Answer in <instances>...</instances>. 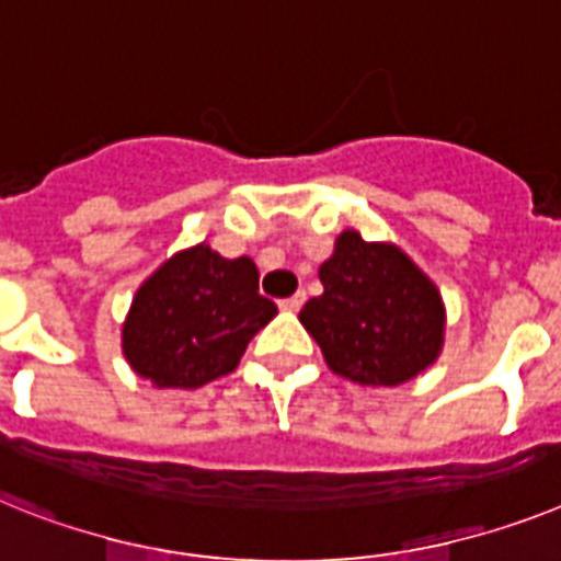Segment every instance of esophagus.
<instances>
[{"label": "esophagus", "instance_id": "34e87169", "mask_svg": "<svg viewBox=\"0 0 561 561\" xmlns=\"http://www.w3.org/2000/svg\"><path fill=\"white\" fill-rule=\"evenodd\" d=\"M302 302H305V294H302V290H299V294L288 296V299H282L279 308L282 310H299V308H302Z\"/></svg>", "mask_w": 561, "mask_h": 561}]
</instances>
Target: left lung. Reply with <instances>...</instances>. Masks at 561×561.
<instances>
[{
	"mask_svg": "<svg viewBox=\"0 0 561 561\" xmlns=\"http://www.w3.org/2000/svg\"><path fill=\"white\" fill-rule=\"evenodd\" d=\"M322 296L299 310L328 368L351 382L397 388L425 374L445 345L436 282L393 242L342 230L319 265Z\"/></svg>",
	"mask_w": 561,
	"mask_h": 561,
	"instance_id": "obj_1",
	"label": "left lung"
}]
</instances>
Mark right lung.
Here are the masks:
<instances>
[{
  "label": "right lung",
  "instance_id": "obj_1",
  "mask_svg": "<svg viewBox=\"0 0 561 561\" xmlns=\"http://www.w3.org/2000/svg\"><path fill=\"white\" fill-rule=\"evenodd\" d=\"M273 317L276 305L259 294L253 259H225L199 242L139 285L122 322V353L153 388L193 390L237 370Z\"/></svg>",
  "mask_w": 561,
  "mask_h": 561
}]
</instances>
